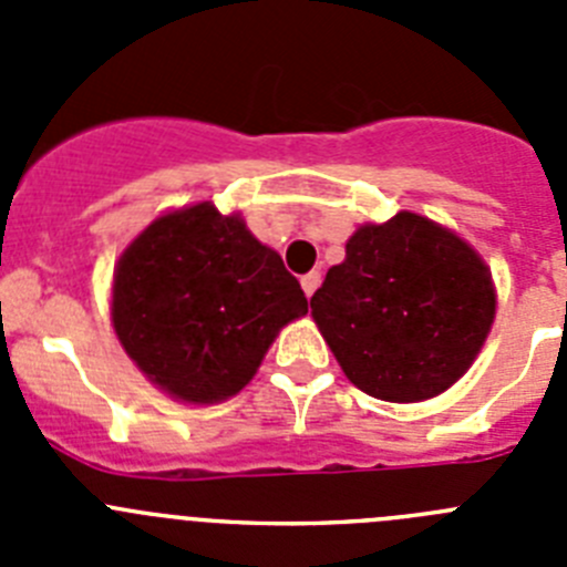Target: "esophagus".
<instances>
[{
	"label": "esophagus",
	"instance_id": "obj_1",
	"mask_svg": "<svg viewBox=\"0 0 567 567\" xmlns=\"http://www.w3.org/2000/svg\"><path fill=\"white\" fill-rule=\"evenodd\" d=\"M300 287H303V292H307V298H312L315 289L320 287V272H309L300 278Z\"/></svg>",
	"mask_w": 567,
	"mask_h": 567
}]
</instances>
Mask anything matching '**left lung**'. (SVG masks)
<instances>
[{"mask_svg": "<svg viewBox=\"0 0 567 567\" xmlns=\"http://www.w3.org/2000/svg\"><path fill=\"white\" fill-rule=\"evenodd\" d=\"M346 378L389 403H420L457 383L497 312L471 244L417 213L363 224L343 264L309 300Z\"/></svg>", "mask_w": 567, "mask_h": 567, "instance_id": "obj_1", "label": "left lung"}]
</instances>
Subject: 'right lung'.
I'll list each match as a JSON object with an SVG mask.
<instances>
[{
    "label": "right lung",
    "mask_w": 567,
    "mask_h": 567,
    "mask_svg": "<svg viewBox=\"0 0 567 567\" xmlns=\"http://www.w3.org/2000/svg\"><path fill=\"white\" fill-rule=\"evenodd\" d=\"M300 315L307 295L280 255L209 202L155 218L115 264V334L144 378L184 403L238 394Z\"/></svg>",
    "instance_id": "add662e5"
}]
</instances>
